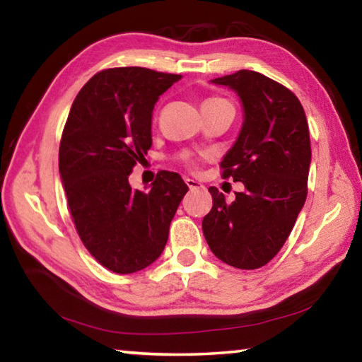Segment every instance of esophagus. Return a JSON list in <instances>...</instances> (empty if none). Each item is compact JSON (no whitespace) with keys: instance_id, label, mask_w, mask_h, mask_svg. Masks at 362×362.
Returning a JSON list of instances; mask_svg holds the SVG:
<instances>
[{"instance_id":"34e87169","label":"esophagus","mask_w":362,"mask_h":362,"mask_svg":"<svg viewBox=\"0 0 362 362\" xmlns=\"http://www.w3.org/2000/svg\"><path fill=\"white\" fill-rule=\"evenodd\" d=\"M185 183H187L189 189H196V188L203 187L199 182H196V180H193V179H185Z\"/></svg>"}]
</instances>
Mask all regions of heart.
<instances>
[{"instance_id":"heart-1","label":"heart","mask_w":362,"mask_h":362,"mask_svg":"<svg viewBox=\"0 0 362 362\" xmlns=\"http://www.w3.org/2000/svg\"><path fill=\"white\" fill-rule=\"evenodd\" d=\"M211 100H220V99H211Z\"/></svg>"}]
</instances>
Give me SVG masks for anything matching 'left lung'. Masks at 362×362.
Masks as SVG:
<instances>
[{"mask_svg": "<svg viewBox=\"0 0 362 362\" xmlns=\"http://www.w3.org/2000/svg\"><path fill=\"white\" fill-rule=\"evenodd\" d=\"M211 83L226 86L241 100V131L220 166L223 179L243 182L244 192L228 204L211 187L214 204L203 218V233L217 259L255 269L284 246L305 204L308 122L297 97L259 71L240 70Z\"/></svg>", "mask_w": 362, "mask_h": 362, "instance_id": "left-lung-1", "label": "left lung"}]
</instances>
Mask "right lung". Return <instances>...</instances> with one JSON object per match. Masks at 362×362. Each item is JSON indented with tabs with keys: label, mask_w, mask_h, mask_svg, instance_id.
<instances>
[{
	"label": "right lung",
	"mask_w": 362,
	"mask_h": 362,
	"mask_svg": "<svg viewBox=\"0 0 362 362\" xmlns=\"http://www.w3.org/2000/svg\"><path fill=\"white\" fill-rule=\"evenodd\" d=\"M180 75L142 66L97 73L73 102L60 140L59 173L76 231L110 272L129 274L155 262L187 183L163 170L148 192L129 174L151 146V113Z\"/></svg>",
	"instance_id": "right-lung-1"
}]
</instances>
